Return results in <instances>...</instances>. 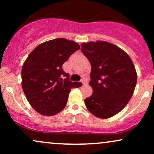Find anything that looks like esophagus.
Returning a JSON list of instances; mask_svg holds the SVG:
<instances>
[{"label":"esophagus","mask_w":154,"mask_h":154,"mask_svg":"<svg viewBox=\"0 0 154 154\" xmlns=\"http://www.w3.org/2000/svg\"><path fill=\"white\" fill-rule=\"evenodd\" d=\"M81 82H82L83 85H85V84H87V83H88L87 80H86V79H82V80H81Z\"/></svg>","instance_id":"obj_1"}]
</instances>
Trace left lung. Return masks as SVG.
Segmentation results:
<instances>
[{
	"mask_svg": "<svg viewBox=\"0 0 154 154\" xmlns=\"http://www.w3.org/2000/svg\"><path fill=\"white\" fill-rule=\"evenodd\" d=\"M81 46L91 65L89 84L93 91L85 104L97 117H111L122 110L133 95L137 83L133 63L125 51L108 42H89Z\"/></svg>",
	"mask_w": 154,
	"mask_h": 154,
	"instance_id": "8db88e82",
	"label": "left lung"
}]
</instances>
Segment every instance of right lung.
Segmentation results:
<instances>
[{"label": "right lung", "instance_id": "1", "mask_svg": "<svg viewBox=\"0 0 154 154\" xmlns=\"http://www.w3.org/2000/svg\"><path fill=\"white\" fill-rule=\"evenodd\" d=\"M78 43L57 38L40 44L30 53L22 69V85L32 107L42 115L52 116L66 106L72 88L81 82H72L62 65L79 49Z\"/></svg>", "mask_w": 154, "mask_h": 154}]
</instances>
